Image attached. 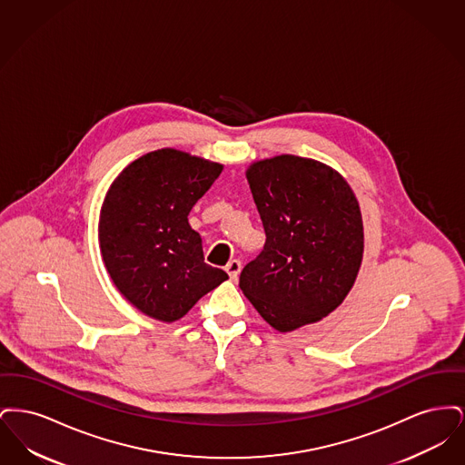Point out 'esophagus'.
<instances>
[{"instance_id": "esophagus-1", "label": "esophagus", "mask_w": 465, "mask_h": 465, "mask_svg": "<svg viewBox=\"0 0 465 465\" xmlns=\"http://www.w3.org/2000/svg\"><path fill=\"white\" fill-rule=\"evenodd\" d=\"M241 262L239 260H232V262H228V265H226V272H228V275H230V279L232 281H237V277H239V273H241Z\"/></svg>"}]
</instances>
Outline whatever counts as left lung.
Masks as SVG:
<instances>
[{
  "label": "left lung",
  "instance_id": "left-lung-1",
  "mask_svg": "<svg viewBox=\"0 0 465 465\" xmlns=\"http://www.w3.org/2000/svg\"><path fill=\"white\" fill-rule=\"evenodd\" d=\"M245 176L266 242L243 266L239 286L277 331L321 321L341 305L362 262L352 188L326 163L303 156L254 162Z\"/></svg>",
  "mask_w": 465,
  "mask_h": 465
}]
</instances>
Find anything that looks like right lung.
I'll list each match as a JSON object with an SVG mask.
<instances>
[{
    "label": "right lung",
    "mask_w": 465,
    "mask_h": 465,
    "mask_svg": "<svg viewBox=\"0 0 465 465\" xmlns=\"http://www.w3.org/2000/svg\"><path fill=\"white\" fill-rule=\"evenodd\" d=\"M222 163L163 148L139 156L113 181L101 207L99 243L111 281L134 307L174 322L228 279L203 262L188 214Z\"/></svg>",
    "instance_id": "1"
}]
</instances>
